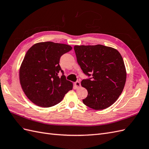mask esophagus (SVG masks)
<instances>
[{
  "label": "esophagus",
  "instance_id": "obj_1",
  "mask_svg": "<svg viewBox=\"0 0 149 149\" xmlns=\"http://www.w3.org/2000/svg\"><path fill=\"white\" fill-rule=\"evenodd\" d=\"M74 86L76 88H79L81 86V84L79 81H76V83H74Z\"/></svg>",
  "mask_w": 149,
  "mask_h": 149
}]
</instances>
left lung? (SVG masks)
<instances>
[{
	"mask_svg": "<svg viewBox=\"0 0 149 149\" xmlns=\"http://www.w3.org/2000/svg\"><path fill=\"white\" fill-rule=\"evenodd\" d=\"M74 49L83 73L91 76L81 81L88 93L83 103L95 110L109 107L121 94L126 81L125 67L120 53L102 45H76Z\"/></svg>",
	"mask_w": 149,
	"mask_h": 149,
	"instance_id": "1",
	"label": "left lung"
}]
</instances>
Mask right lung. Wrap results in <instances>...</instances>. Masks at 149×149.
Segmentation results:
<instances>
[{
    "label": "right lung",
    "mask_w": 149,
    "mask_h": 149,
    "mask_svg": "<svg viewBox=\"0 0 149 149\" xmlns=\"http://www.w3.org/2000/svg\"><path fill=\"white\" fill-rule=\"evenodd\" d=\"M68 45L52 42L36 43L26 53L20 70L22 89L35 104L49 107L60 102L73 89L59 65L61 56L70 52ZM62 73L61 78L58 76Z\"/></svg>",
    "instance_id": "add662e5"
}]
</instances>
